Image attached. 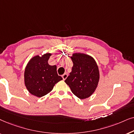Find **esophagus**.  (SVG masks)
I'll return each instance as SVG.
<instances>
[{
    "mask_svg": "<svg viewBox=\"0 0 134 134\" xmlns=\"http://www.w3.org/2000/svg\"><path fill=\"white\" fill-rule=\"evenodd\" d=\"M67 76H68V75H67V74H64V75H62V78H63V80H65L66 78H67Z\"/></svg>",
    "mask_w": 134,
    "mask_h": 134,
    "instance_id": "1",
    "label": "esophagus"
}]
</instances>
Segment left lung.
<instances>
[{
  "instance_id": "1",
  "label": "left lung",
  "mask_w": 134,
  "mask_h": 134,
  "mask_svg": "<svg viewBox=\"0 0 134 134\" xmlns=\"http://www.w3.org/2000/svg\"><path fill=\"white\" fill-rule=\"evenodd\" d=\"M70 58L74 65L65 82L76 97L88 98L95 91L99 83L98 66L94 59L87 54L75 53Z\"/></svg>"
}]
</instances>
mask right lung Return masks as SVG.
<instances>
[{"mask_svg":"<svg viewBox=\"0 0 134 134\" xmlns=\"http://www.w3.org/2000/svg\"><path fill=\"white\" fill-rule=\"evenodd\" d=\"M51 55L47 53L34 57L25 69V85L30 93L38 97L49 93L55 84L62 80L57 73L56 66L48 63Z\"/></svg>","mask_w":134,"mask_h":134,"instance_id":"add662e5","label":"right lung"}]
</instances>
